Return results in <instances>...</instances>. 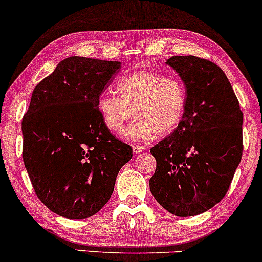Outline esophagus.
I'll return each instance as SVG.
<instances>
[{"mask_svg": "<svg viewBox=\"0 0 262 262\" xmlns=\"http://www.w3.org/2000/svg\"><path fill=\"white\" fill-rule=\"evenodd\" d=\"M132 151H134L135 155H139L142 151H145V147H142V146H132Z\"/></svg>", "mask_w": 262, "mask_h": 262, "instance_id": "obj_1", "label": "esophagus"}]
</instances>
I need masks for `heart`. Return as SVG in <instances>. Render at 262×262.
I'll return each mask as SVG.
<instances>
[{"label": "heart", "mask_w": 262, "mask_h": 262, "mask_svg": "<svg viewBox=\"0 0 262 262\" xmlns=\"http://www.w3.org/2000/svg\"><path fill=\"white\" fill-rule=\"evenodd\" d=\"M116 93L100 95L96 111L105 127L114 134L121 131L134 114V122L121 134L128 142L146 143L157 135L167 136L186 115V86L179 79L162 73L134 70L117 81Z\"/></svg>", "instance_id": "heart-1"}]
</instances>
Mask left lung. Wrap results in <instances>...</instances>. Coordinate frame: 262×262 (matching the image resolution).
Returning a JSON list of instances; mask_svg holds the SVG:
<instances>
[{
	"instance_id": "obj_1",
	"label": "left lung",
	"mask_w": 262,
	"mask_h": 262,
	"mask_svg": "<svg viewBox=\"0 0 262 262\" xmlns=\"http://www.w3.org/2000/svg\"><path fill=\"white\" fill-rule=\"evenodd\" d=\"M187 92L183 121L151 148L152 195L177 216H194L224 198L243 155V113L228 78L202 58L166 60Z\"/></svg>"
}]
</instances>
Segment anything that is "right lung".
<instances>
[{
	"label": "right lung",
	"instance_id": "obj_1",
	"mask_svg": "<svg viewBox=\"0 0 262 262\" xmlns=\"http://www.w3.org/2000/svg\"><path fill=\"white\" fill-rule=\"evenodd\" d=\"M121 61L66 58L32 93L22 120L23 161L40 202L58 215L85 219L108 202L132 148L102 123L96 100Z\"/></svg>",
	"mask_w": 262,
	"mask_h": 262
}]
</instances>
